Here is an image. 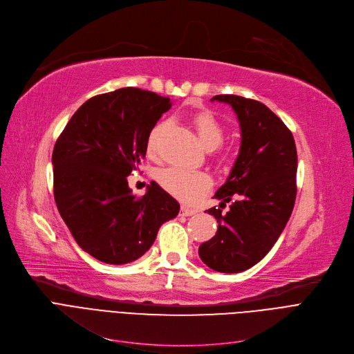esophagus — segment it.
I'll list each match as a JSON object with an SVG mask.
<instances>
[{
	"label": "esophagus",
	"instance_id": "obj_1",
	"mask_svg": "<svg viewBox=\"0 0 354 354\" xmlns=\"http://www.w3.org/2000/svg\"><path fill=\"white\" fill-rule=\"evenodd\" d=\"M194 214H197V210H194V209H190V207L181 205V209H180V216L189 217V216H194Z\"/></svg>",
	"mask_w": 354,
	"mask_h": 354
}]
</instances>
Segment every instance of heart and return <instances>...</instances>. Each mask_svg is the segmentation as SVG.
I'll return each mask as SVG.
<instances>
[{
  "mask_svg": "<svg viewBox=\"0 0 354 354\" xmlns=\"http://www.w3.org/2000/svg\"><path fill=\"white\" fill-rule=\"evenodd\" d=\"M192 121L204 149L214 150L223 142L224 127L210 110L196 113L192 117ZM167 127L169 121H158L149 133L147 154L150 157H157L162 134ZM157 181L170 196L183 203H196L212 187V178L207 173L178 167V165L160 170L157 173Z\"/></svg>",
  "mask_w": 354,
  "mask_h": 354,
  "instance_id": "obj_1",
  "label": "heart"
}]
</instances>
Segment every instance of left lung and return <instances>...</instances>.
Listing matches in <instances>:
<instances>
[{"mask_svg": "<svg viewBox=\"0 0 354 354\" xmlns=\"http://www.w3.org/2000/svg\"><path fill=\"white\" fill-rule=\"evenodd\" d=\"M230 104L241 127L234 167L214 194L220 207L217 233L198 248L204 264L220 273H240L257 264L274 245L292 216L297 184V150L292 131L263 102L233 94L213 101ZM227 202L231 210L221 215Z\"/></svg>", "mask_w": 354, "mask_h": 354, "instance_id": "8db88e82", "label": "left lung"}]
</instances>
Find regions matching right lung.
<instances>
[{
    "instance_id": "right-lung-1",
    "label": "right lung",
    "mask_w": 354,
    "mask_h": 354,
    "mask_svg": "<svg viewBox=\"0 0 354 354\" xmlns=\"http://www.w3.org/2000/svg\"><path fill=\"white\" fill-rule=\"evenodd\" d=\"M170 98L134 87L98 94L74 113L53 151L54 198L77 244L107 264H126L153 245L162 223L180 204L151 183L131 193L147 137Z\"/></svg>"
}]
</instances>
